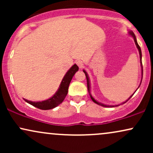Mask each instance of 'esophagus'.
I'll list each match as a JSON object with an SVG mask.
<instances>
[{
	"mask_svg": "<svg viewBox=\"0 0 153 153\" xmlns=\"http://www.w3.org/2000/svg\"><path fill=\"white\" fill-rule=\"evenodd\" d=\"M76 64L78 65V66L80 68H82V66H83V62H82L81 60H77L76 61Z\"/></svg>",
	"mask_w": 153,
	"mask_h": 153,
	"instance_id": "1",
	"label": "esophagus"
}]
</instances>
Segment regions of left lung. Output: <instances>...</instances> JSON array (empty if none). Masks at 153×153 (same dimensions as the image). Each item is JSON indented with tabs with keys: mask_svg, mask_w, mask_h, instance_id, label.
<instances>
[{
	"mask_svg": "<svg viewBox=\"0 0 153 153\" xmlns=\"http://www.w3.org/2000/svg\"><path fill=\"white\" fill-rule=\"evenodd\" d=\"M129 34L131 35V36H132L133 37V39H134V42H135V45H136V46H137V49H138V50H139V53H140V63H141V66H142V80H143V64H142V52H141V49H140V47L139 46V45H138V43H137V39H136V36H135V35H134V33L132 32V31H129ZM83 72H84V73H85V77H86V79H87V87H88V92H89V94H90V81H89V78H88V73H86V71H84L83 70ZM142 82V81H141ZM140 84H141V82H140ZM140 87V86H139ZM138 87V88H139ZM135 92H136V91H135ZM134 92V93H135ZM134 94H133L132 95H131V96H130V97L129 98V99H128L127 101H125V102H124V103H122V104L123 103H125L126 102H127V101H128V100H129V99H131V96H133V95H134ZM90 96H91V99H92V101H94V103H96V104H98V105H100V106H104V107H114V106H118L119 105H115V106H109V105H106V104H103V103H100V102H99V101H96V100H95V99L94 97H93L92 96H91V94H90Z\"/></svg>",
	"mask_w": 153,
	"mask_h": 153,
	"instance_id": "1",
	"label": "left lung"
}]
</instances>
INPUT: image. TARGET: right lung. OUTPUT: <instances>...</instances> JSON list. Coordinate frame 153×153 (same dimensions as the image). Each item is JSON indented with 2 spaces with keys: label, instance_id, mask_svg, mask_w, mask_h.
Masks as SVG:
<instances>
[{
  "label": "right lung",
  "instance_id": "1",
  "mask_svg": "<svg viewBox=\"0 0 153 153\" xmlns=\"http://www.w3.org/2000/svg\"><path fill=\"white\" fill-rule=\"evenodd\" d=\"M78 67L77 65H73V66L70 68V70L66 73L65 75L64 78H63L62 82H61L60 85H59L58 90L54 94L53 96L50 98V99L45 100L43 101H31L25 100L26 102H27L29 104L32 105L36 108H39V109L42 110H49L52 109V108H55L58 105L60 104L61 103L64 101L65 98L67 96L68 92V87H69L70 83L74 76L75 73L78 71Z\"/></svg>",
  "mask_w": 153,
  "mask_h": 153
}]
</instances>
